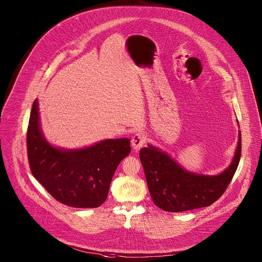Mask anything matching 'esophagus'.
Listing matches in <instances>:
<instances>
[{"label": "esophagus", "instance_id": "1", "mask_svg": "<svg viewBox=\"0 0 262 262\" xmlns=\"http://www.w3.org/2000/svg\"><path fill=\"white\" fill-rule=\"evenodd\" d=\"M146 137L142 133L135 134L132 137V147L135 151H139L140 149L145 145Z\"/></svg>", "mask_w": 262, "mask_h": 262}]
</instances>
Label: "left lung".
<instances>
[{"label":"left lung","mask_w":262,"mask_h":262,"mask_svg":"<svg viewBox=\"0 0 262 262\" xmlns=\"http://www.w3.org/2000/svg\"><path fill=\"white\" fill-rule=\"evenodd\" d=\"M242 156V137L231 165L215 176L193 174L183 170L169 156L148 146L140 150L148 190L154 203L165 211L180 212L206 207L228 188Z\"/></svg>","instance_id":"obj_1"}]
</instances>
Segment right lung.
Segmentation results:
<instances>
[{"mask_svg":"<svg viewBox=\"0 0 262 262\" xmlns=\"http://www.w3.org/2000/svg\"><path fill=\"white\" fill-rule=\"evenodd\" d=\"M29 166L33 176L60 203L94 208L106 199L120 162L130 154V141L108 139L79 150H62L43 138L35 100L27 130Z\"/></svg>","mask_w":262,"mask_h":262,"instance_id":"right-lung-1","label":"right lung"}]
</instances>
